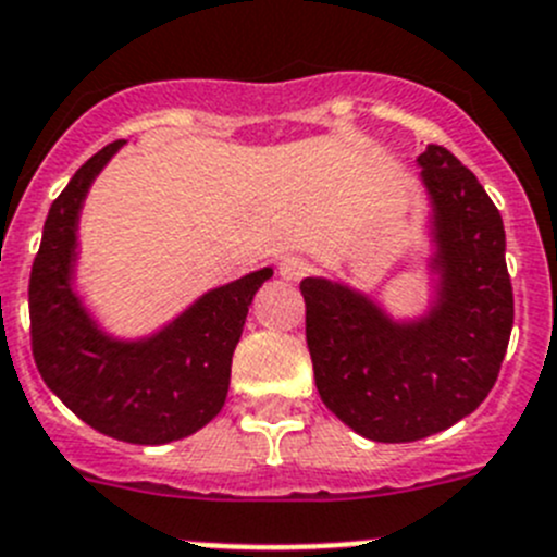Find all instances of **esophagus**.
<instances>
[{
    "instance_id": "1",
    "label": "esophagus",
    "mask_w": 557,
    "mask_h": 557,
    "mask_svg": "<svg viewBox=\"0 0 557 557\" xmlns=\"http://www.w3.org/2000/svg\"><path fill=\"white\" fill-rule=\"evenodd\" d=\"M309 270L312 268H309V262H306L304 257H287L278 264V273H282V278H287V282H300Z\"/></svg>"
}]
</instances>
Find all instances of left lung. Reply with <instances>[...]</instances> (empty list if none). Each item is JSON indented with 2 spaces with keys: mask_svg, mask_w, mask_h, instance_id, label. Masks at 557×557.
Returning <instances> with one entry per match:
<instances>
[{
  "mask_svg": "<svg viewBox=\"0 0 557 557\" xmlns=\"http://www.w3.org/2000/svg\"><path fill=\"white\" fill-rule=\"evenodd\" d=\"M428 196V293L392 314L367 289L309 275L306 345L320 400L359 436L417 442L472 414L497 381L513 325L505 228L475 173L442 146L417 157Z\"/></svg>",
  "mask_w": 557,
  "mask_h": 557,
  "instance_id": "obj_1",
  "label": "left lung"
}]
</instances>
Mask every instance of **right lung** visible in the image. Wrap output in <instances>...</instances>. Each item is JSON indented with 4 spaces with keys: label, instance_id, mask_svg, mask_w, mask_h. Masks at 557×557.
<instances>
[{
    "label": "right lung",
    "instance_id": "right-lung-1",
    "mask_svg": "<svg viewBox=\"0 0 557 557\" xmlns=\"http://www.w3.org/2000/svg\"><path fill=\"white\" fill-rule=\"evenodd\" d=\"M124 146L115 140L90 157L46 215L29 275L33 354L46 386L82 422L129 445H168L221 414L248 306L273 268L207 289L149 334L107 329L76 284L79 221L90 187Z\"/></svg>",
    "mask_w": 557,
    "mask_h": 557
}]
</instances>
